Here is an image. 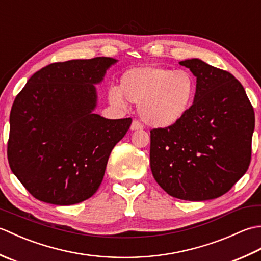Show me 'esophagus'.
Wrapping results in <instances>:
<instances>
[{
  "label": "esophagus",
  "mask_w": 261,
  "mask_h": 261,
  "mask_svg": "<svg viewBox=\"0 0 261 261\" xmlns=\"http://www.w3.org/2000/svg\"><path fill=\"white\" fill-rule=\"evenodd\" d=\"M142 124L140 123V122L139 121H134V122H132V123H131V126H130V129L132 130V131H136V130H141L142 129Z\"/></svg>",
  "instance_id": "obj_1"
}]
</instances>
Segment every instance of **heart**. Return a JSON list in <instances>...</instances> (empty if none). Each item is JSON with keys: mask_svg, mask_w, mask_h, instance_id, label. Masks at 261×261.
Here are the masks:
<instances>
[{"mask_svg": "<svg viewBox=\"0 0 261 261\" xmlns=\"http://www.w3.org/2000/svg\"><path fill=\"white\" fill-rule=\"evenodd\" d=\"M195 92L196 81L186 70L141 66L121 76L119 88H111L109 99L118 107H125V99L139 104V114L148 125L168 127L188 113Z\"/></svg>", "mask_w": 261, "mask_h": 261, "instance_id": "1", "label": "heart"}]
</instances>
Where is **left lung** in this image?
Returning <instances> with one entry per match:
<instances>
[{"label": "left lung", "instance_id": "obj_1", "mask_svg": "<svg viewBox=\"0 0 261 261\" xmlns=\"http://www.w3.org/2000/svg\"><path fill=\"white\" fill-rule=\"evenodd\" d=\"M179 65L196 77L194 102L178 123L150 131V168L170 196L207 201L222 196L246 174L254 112L229 71L198 58Z\"/></svg>", "mask_w": 261, "mask_h": 261}]
</instances>
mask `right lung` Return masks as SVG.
<instances>
[{
    "label": "right lung",
    "mask_w": 261,
    "mask_h": 261,
    "mask_svg": "<svg viewBox=\"0 0 261 261\" xmlns=\"http://www.w3.org/2000/svg\"><path fill=\"white\" fill-rule=\"evenodd\" d=\"M118 60L111 57L54 63L33 74L10 113V168L33 197L55 205L81 203L103 180L114 146L130 118L94 113L95 85Z\"/></svg>",
    "instance_id": "right-lung-1"
}]
</instances>
